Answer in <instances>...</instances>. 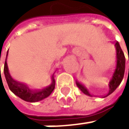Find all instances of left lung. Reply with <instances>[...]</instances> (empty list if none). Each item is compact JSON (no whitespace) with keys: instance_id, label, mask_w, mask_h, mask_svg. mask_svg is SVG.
I'll list each match as a JSON object with an SVG mask.
<instances>
[{"instance_id":"left-lung-1","label":"left lung","mask_w":129,"mask_h":129,"mask_svg":"<svg viewBox=\"0 0 129 129\" xmlns=\"http://www.w3.org/2000/svg\"><path fill=\"white\" fill-rule=\"evenodd\" d=\"M115 49H116V61H115V68L113 70V72L111 75L110 80H109V90L107 94L104 97H108L114 91L116 90V88L120 85V83L124 77V74H125V57L124 55V52L122 49H121V46L119 45L118 42L115 43ZM129 60V55H128ZM77 86L79 87V89L84 93V94L91 96L88 90L84 87L83 85L79 82H76Z\"/></svg>"}]
</instances>
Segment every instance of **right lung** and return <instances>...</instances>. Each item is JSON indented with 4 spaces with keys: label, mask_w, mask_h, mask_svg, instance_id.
Listing matches in <instances>:
<instances>
[{
    "label": "right lung",
    "mask_w": 129,
    "mask_h": 129,
    "mask_svg": "<svg viewBox=\"0 0 129 129\" xmlns=\"http://www.w3.org/2000/svg\"><path fill=\"white\" fill-rule=\"evenodd\" d=\"M7 56H8V54H7ZM4 76H5L8 85L10 90L16 96L19 97L21 99L25 101H28V102H37V101H42L43 99L46 98L51 94L54 88H55V79H54V76H53L54 74L52 77V83L50 85H49L46 88L42 89V90H34L29 89L25 84L14 80L11 77L7 62H5V63H4Z\"/></svg>",
    "instance_id": "add662e5"
}]
</instances>
